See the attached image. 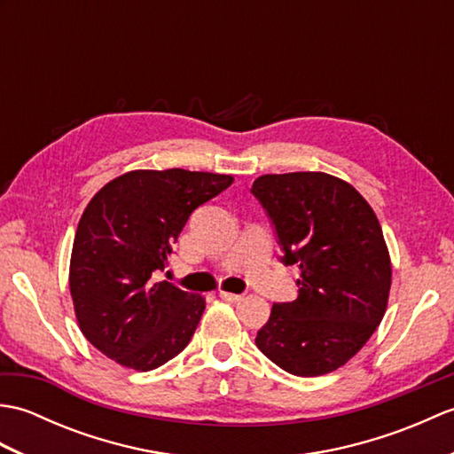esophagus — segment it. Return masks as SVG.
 <instances>
[{
  "label": "esophagus",
  "instance_id": "1",
  "mask_svg": "<svg viewBox=\"0 0 454 454\" xmlns=\"http://www.w3.org/2000/svg\"><path fill=\"white\" fill-rule=\"evenodd\" d=\"M220 298H224L228 302H239L242 301V294H234V293H226V291H220Z\"/></svg>",
  "mask_w": 454,
  "mask_h": 454
}]
</instances>
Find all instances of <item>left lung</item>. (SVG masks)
<instances>
[{
  "instance_id": "obj_1",
  "label": "left lung",
  "mask_w": 454,
  "mask_h": 454,
  "mask_svg": "<svg viewBox=\"0 0 454 454\" xmlns=\"http://www.w3.org/2000/svg\"><path fill=\"white\" fill-rule=\"evenodd\" d=\"M252 192L273 220L298 298L273 304L255 343L296 376L333 372L361 351L388 306L392 263L380 222L351 183L322 171L269 173Z\"/></svg>"
}]
</instances>
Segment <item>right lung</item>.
I'll use <instances>...</instances> for the list:
<instances>
[{
	"label": "right lung",
	"mask_w": 454,
	"mask_h": 454,
	"mask_svg": "<svg viewBox=\"0 0 454 454\" xmlns=\"http://www.w3.org/2000/svg\"><path fill=\"white\" fill-rule=\"evenodd\" d=\"M232 183L208 171L134 169L95 192L75 230L70 294L82 333L105 356L146 372L185 349L205 296L156 273L191 212Z\"/></svg>",
	"instance_id": "1"
}]
</instances>
